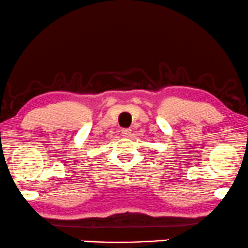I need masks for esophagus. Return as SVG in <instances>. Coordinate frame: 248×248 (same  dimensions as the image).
<instances>
[{
    "mask_svg": "<svg viewBox=\"0 0 248 248\" xmlns=\"http://www.w3.org/2000/svg\"><path fill=\"white\" fill-rule=\"evenodd\" d=\"M131 132H132L131 129H123L121 133H122V136L125 137V138H129V137L131 136Z\"/></svg>",
    "mask_w": 248,
    "mask_h": 248,
    "instance_id": "34e87169",
    "label": "esophagus"
}]
</instances>
